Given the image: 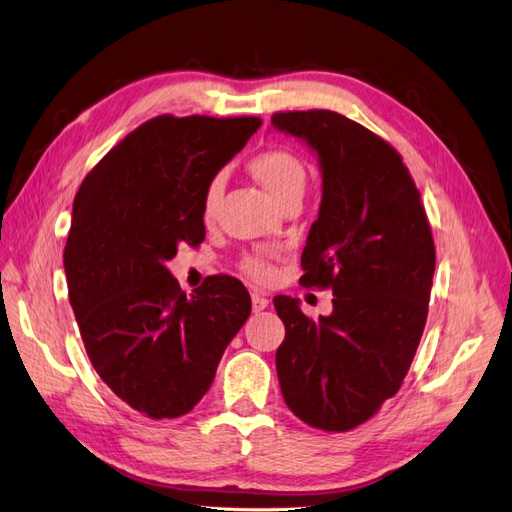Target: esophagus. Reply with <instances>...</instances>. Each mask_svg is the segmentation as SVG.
Instances as JSON below:
<instances>
[{
	"mask_svg": "<svg viewBox=\"0 0 512 512\" xmlns=\"http://www.w3.org/2000/svg\"><path fill=\"white\" fill-rule=\"evenodd\" d=\"M267 306H269V299H267L265 295L252 293V310H254V312H262Z\"/></svg>",
	"mask_w": 512,
	"mask_h": 512,
	"instance_id": "34e87169",
	"label": "esophagus"
}]
</instances>
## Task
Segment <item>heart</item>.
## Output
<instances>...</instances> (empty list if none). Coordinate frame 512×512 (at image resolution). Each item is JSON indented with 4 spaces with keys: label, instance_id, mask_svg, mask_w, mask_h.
Masks as SVG:
<instances>
[{
    "label": "heart",
    "instance_id": "1",
    "mask_svg": "<svg viewBox=\"0 0 512 512\" xmlns=\"http://www.w3.org/2000/svg\"><path fill=\"white\" fill-rule=\"evenodd\" d=\"M250 172L254 174L256 181L265 187L271 198L278 200L282 204L284 200L293 198V196H303V189H306L308 183V172L303 161L290 153V150L284 148H273L267 150V153H260L250 161ZM224 174H215L209 183L204 187L202 193V222L211 224L217 217L219 211V202H222L224 196ZM241 267L245 273H250L252 278L265 282L273 275V269L265 258L260 256H247L243 258Z\"/></svg>",
    "mask_w": 512,
    "mask_h": 512
}]
</instances>
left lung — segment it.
Instances as JSON below:
<instances>
[{
    "instance_id": "left-lung-1",
    "label": "left lung",
    "mask_w": 512,
    "mask_h": 512,
    "mask_svg": "<svg viewBox=\"0 0 512 512\" xmlns=\"http://www.w3.org/2000/svg\"><path fill=\"white\" fill-rule=\"evenodd\" d=\"M278 131L319 157L323 198L301 254V286L331 288L334 312L308 319L273 299L286 336L275 353L288 409L321 431H351L392 398L418 351L435 273L420 191L396 150L329 109L280 112Z\"/></svg>"
}]
</instances>
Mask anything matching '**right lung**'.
<instances>
[{
  "label": "right lung",
  "instance_id": "obj_1",
  "mask_svg": "<svg viewBox=\"0 0 512 512\" xmlns=\"http://www.w3.org/2000/svg\"><path fill=\"white\" fill-rule=\"evenodd\" d=\"M260 124L157 116L109 150L75 196L64 271L81 340L107 388L153 420L200 403L252 312L237 278L211 275L187 297L165 262L181 243L204 241V187Z\"/></svg>",
  "mask_w": 512,
  "mask_h": 512
}]
</instances>
